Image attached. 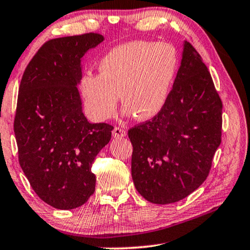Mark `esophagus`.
I'll return each instance as SVG.
<instances>
[{
	"mask_svg": "<svg viewBox=\"0 0 250 250\" xmlns=\"http://www.w3.org/2000/svg\"><path fill=\"white\" fill-rule=\"evenodd\" d=\"M113 137L114 138H124L126 136V131L124 128H120V126H115L113 129Z\"/></svg>",
	"mask_w": 250,
	"mask_h": 250,
	"instance_id": "34e87169",
	"label": "esophagus"
}]
</instances>
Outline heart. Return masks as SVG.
I'll return each mask as SVG.
<instances>
[{"instance_id": "obj_1", "label": "heart", "mask_w": 250, "mask_h": 250, "mask_svg": "<svg viewBox=\"0 0 250 250\" xmlns=\"http://www.w3.org/2000/svg\"><path fill=\"white\" fill-rule=\"evenodd\" d=\"M177 69L178 55L172 45L131 42L114 47L101 60L100 75L83 76L80 91L96 120L114 114L119 95L126 114L149 120L167 103Z\"/></svg>"}]
</instances>
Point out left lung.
Returning <instances> with one entry per match:
<instances>
[{
  "label": "left lung",
  "instance_id": "8db88e82",
  "mask_svg": "<svg viewBox=\"0 0 250 250\" xmlns=\"http://www.w3.org/2000/svg\"><path fill=\"white\" fill-rule=\"evenodd\" d=\"M222 102L200 55L184 42L180 68L164 107L128 131L137 191L153 204H171L206 180L221 144Z\"/></svg>",
  "mask_w": 250,
  "mask_h": 250
}]
</instances>
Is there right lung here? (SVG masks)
<instances>
[{
    "instance_id": "obj_1",
    "label": "right lung",
    "mask_w": 250,
    "mask_h": 250,
    "mask_svg": "<svg viewBox=\"0 0 250 250\" xmlns=\"http://www.w3.org/2000/svg\"><path fill=\"white\" fill-rule=\"evenodd\" d=\"M104 41L100 34L45 43L21 79L15 118L19 163L37 196L58 209L82 206L94 194L91 164L113 126L89 124L77 87L82 60Z\"/></svg>"
}]
</instances>
